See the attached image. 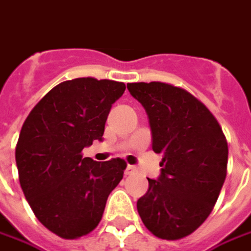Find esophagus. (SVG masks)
<instances>
[{
	"label": "esophagus",
	"mask_w": 251,
	"mask_h": 251,
	"mask_svg": "<svg viewBox=\"0 0 251 251\" xmlns=\"http://www.w3.org/2000/svg\"><path fill=\"white\" fill-rule=\"evenodd\" d=\"M136 172V168L134 167V165H127V168H126V171H124V174L126 175H132V174H135Z\"/></svg>",
	"instance_id": "esophagus-1"
}]
</instances>
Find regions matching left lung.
Listing matches in <instances>:
<instances>
[{"label":"left lung","instance_id":"obj_1","mask_svg":"<svg viewBox=\"0 0 251 251\" xmlns=\"http://www.w3.org/2000/svg\"><path fill=\"white\" fill-rule=\"evenodd\" d=\"M146 110L151 149L162 154L160 176L136 202L143 224L155 236L175 241L208 219L227 176L228 145L221 127L186 90L161 82L128 83Z\"/></svg>","mask_w":251,"mask_h":251}]
</instances>
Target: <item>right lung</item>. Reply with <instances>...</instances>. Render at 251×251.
<instances>
[{"mask_svg": "<svg viewBox=\"0 0 251 251\" xmlns=\"http://www.w3.org/2000/svg\"><path fill=\"white\" fill-rule=\"evenodd\" d=\"M126 84L77 77L50 90L25 119L16 145L19 180L36 219L64 239L91 232L126 162H98L82 150L102 141L112 105Z\"/></svg>", "mask_w": 251, "mask_h": 251, "instance_id": "right-lung-1", "label": "right lung"}]
</instances>
